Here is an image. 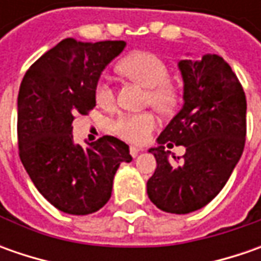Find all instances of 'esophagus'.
Instances as JSON below:
<instances>
[{"label":"esophagus","mask_w":261,"mask_h":261,"mask_svg":"<svg viewBox=\"0 0 261 261\" xmlns=\"http://www.w3.org/2000/svg\"><path fill=\"white\" fill-rule=\"evenodd\" d=\"M129 151H130V155L135 158V156L138 155L142 149H141V148H138V146H130V149H129Z\"/></svg>","instance_id":"obj_1"}]
</instances>
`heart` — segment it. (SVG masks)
<instances>
[{"label":"heart","mask_w":261,"mask_h":261,"mask_svg":"<svg viewBox=\"0 0 261 261\" xmlns=\"http://www.w3.org/2000/svg\"><path fill=\"white\" fill-rule=\"evenodd\" d=\"M117 68L122 74L148 88L146 105H152L163 113L171 112L177 106L178 88L168 81L170 68L158 55L135 52L126 56ZM95 100L101 107H110L115 103V91L106 80H101L95 87ZM155 125V116L151 112L126 113L113 122V130L130 144H142L149 138Z\"/></svg>","instance_id":"1"}]
</instances>
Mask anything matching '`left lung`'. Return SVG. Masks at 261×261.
I'll list each match as a JSON object with an SVG mask.
<instances>
[{
	"mask_svg": "<svg viewBox=\"0 0 261 261\" xmlns=\"http://www.w3.org/2000/svg\"><path fill=\"white\" fill-rule=\"evenodd\" d=\"M185 105L149 152L155 173L146 183L151 202L168 214H190L206 206L228 181L246 144L247 101L231 66L218 55L178 62ZM186 148L181 166L168 160L166 143ZM175 160V156H173Z\"/></svg>",
	"mask_w": 261,
	"mask_h": 261,
	"instance_id": "1",
	"label": "left lung"
}]
</instances>
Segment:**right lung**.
<instances>
[{
	"mask_svg": "<svg viewBox=\"0 0 261 261\" xmlns=\"http://www.w3.org/2000/svg\"><path fill=\"white\" fill-rule=\"evenodd\" d=\"M123 40L83 43L64 39L25 72L17 98L20 160L36 189L56 209L71 215L97 212L112 196L129 146L106 135L76 145L72 120L95 106L103 69L125 49Z\"/></svg>",
	"mask_w": 261,
	"mask_h": 261,
	"instance_id": "add662e5",
	"label": "right lung"
}]
</instances>
